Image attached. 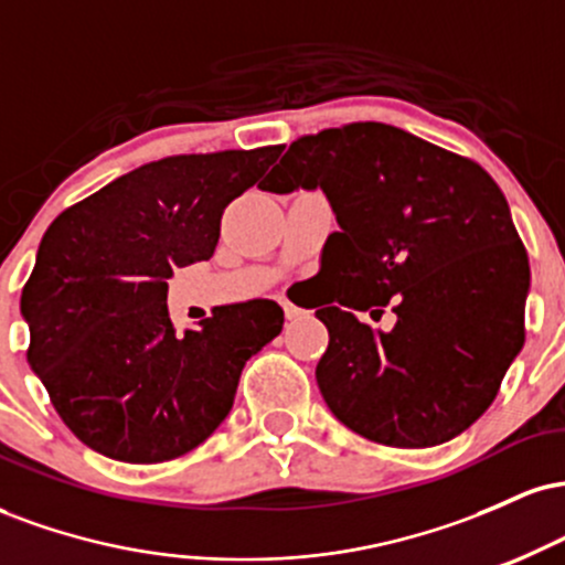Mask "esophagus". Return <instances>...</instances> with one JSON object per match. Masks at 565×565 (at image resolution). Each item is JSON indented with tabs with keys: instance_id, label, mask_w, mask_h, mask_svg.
I'll use <instances>...</instances> for the list:
<instances>
[{
	"instance_id": "obj_1",
	"label": "esophagus",
	"mask_w": 565,
	"mask_h": 565,
	"mask_svg": "<svg viewBox=\"0 0 565 565\" xmlns=\"http://www.w3.org/2000/svg\"><path fill=\"white\" fill-rule=\"evenodd\" d=\"M281 308H284V316H287L289 321L300 319V316H302V308H300V305H295L291 300H281Z\"/></svg>"
}]
</instances>
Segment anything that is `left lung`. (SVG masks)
I'll return each instance as SVG.
<instances>
[{"instance_id":"1","label":"left lung","mask_w":565,"mask_h":565,"mask_svg":"<svg viewBox=\"0 0 565 565\" xmlns=\"http://www.w3.org/2000/svg\"><path fill=\"white\" fill-rule=\"evenodd\" d=\"M321 188L340 231L321 260L345 289L316 316V366L332 414L374 444L425 449L457 438L497 398L523 348L529 257L508 199L476 161L404 129L361 121L295 140L263 191ZM394 302L396 327L352 313Z\"/></svg>"}]
</instances>
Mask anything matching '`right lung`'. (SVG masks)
<instances>
[{"label":"right lung","mask_w":565,"mask_h":565,"mask_svg":"<svg viewBox=\"0 0 565 565\" xmlns=\"http://www.w3.org/2000/svg\"><path fill=\"white\" fill-rule=\"evenodd\" d=\"M281 146L170 157L53 220L21 295L29 364L84 446L132 465L196 449L228 417L246 361L281 334L274 300L174 332L167 278L210 260L220 217Z\"/></svg>","instance_id":"right-lung-1"}]
</instances>
